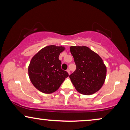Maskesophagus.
Segmentation results:
<instances>
[{
    "label": "esophagus",
    "instance_id": "1",
    "mask_svg": "<svg viewBox=\"0 0 130 130\" xmlns=\"http://www.w3.org/2000/svg\"><path fill=\"white\" fill-rule=\"evenodd\" d=\"M67 72H68V74H70V70H69V69H68L67 70Z\"/></svg>",
    "mask_w": 130,
    "mask_h": 130
}]
</instances>
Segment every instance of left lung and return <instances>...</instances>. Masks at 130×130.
I'll list each match as a JSON object with an SVG mask.
<instances>
[{
    "label": "left lung",
    "instance_id": "8db88e82",
    "mask_svg": "<svg viewBox=\"0 0 130 130\" xmlns=\"http://www.w3.org/2000/svg\"><path fill=\"white\" fill-rule=\"evenodd\" d=\"M70 48L76 65L70 78L76 90L86 95L98 92L106 76V67L102 59L87 46H72Z\"/></svg>",
    "mask_w": 130,
    "mask_h": 130
}]
</instances>
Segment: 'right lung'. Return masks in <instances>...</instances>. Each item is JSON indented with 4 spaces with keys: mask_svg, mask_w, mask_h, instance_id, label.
<instances>
[{
    "mask_svg": "<svg viewBox=\"0 0 130 130\" xmlns=\"http://www.w3.org/2000/svg\"><path fill=\"white\" fill-rule=\"evenodd\" d=\"M65 50L63 46L50 45L43 47L31 59L28 73L34 87L44 93H51L58 90L68 76L61 68L60 54Z\"/></svg>",
    "mask_w": 130,
    "mask_h": 130,
    "instance_id": "1",
    "label": "right lung"
}]
</instances>
